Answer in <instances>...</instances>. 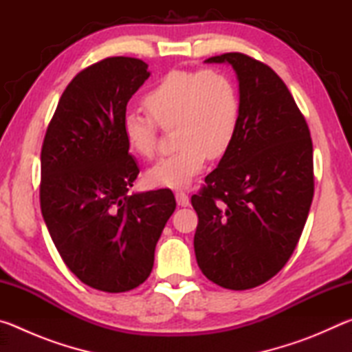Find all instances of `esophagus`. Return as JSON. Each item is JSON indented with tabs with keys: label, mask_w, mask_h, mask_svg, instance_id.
I'll list each match as a JSON object with an SVG mask.
<instances>
[{
	"label": "esophagus",
	"mask_w": 352,
	"mask_h": 352,
	"mask_svg": "<svg viewBox=\"0 0 352 352\" xmlns=\"http://www.w3.org/2000/svg\"><path fill=\"white\" fill-rule=\"evenodd\" d=\"M175 199H177V205L178 206H189V197L186 192H183V190H177L175 192Z\"/></svg>",
	"instance_id": "34e87169"
}]
</instances>
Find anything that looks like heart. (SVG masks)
I'll return each instance as SVG.
<instances>
[{"label":"heart","mask_w":352,"mask_h":352,"mask_svg":"<svg viewBox=\"0 0 352 352\" xmlns=\"http://www.w3.org/2000/svg\"><path fill=\"white\" fill-rule=\"evenodd\" d=\"M151 113L127 111L122 135L127 147L142 158L157 152L158 126L175 127L177 151L155 163L146 180L155 188L182 189L204 169L206 158L223 157L241 121V94L236 82L217 69H174L144 96Z\"/></svg>","instance_id":"obj_1"}]
</instances>
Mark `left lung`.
<instances>
[{
    "label": "left lung",
    "instance_id": "1",
    "mask_svg": "<svg viewBox=\"0 0 352 352\" xmlns=\"http://www.w3.org/2000/svg\"><path fill=\"white\" fill-rule=\"evenodd\" d=\"M205 62L233 67L242 109L230 148L190 197L195 258L210 281L245 290L275 276L300 241L314 197L312 140L270 67L241 52Z\"/></svg>",
    "mask_w": 352,
    "mask_h": 352
}]
</instances>
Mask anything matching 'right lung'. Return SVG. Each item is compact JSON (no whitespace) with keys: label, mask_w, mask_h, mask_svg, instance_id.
Masks as SVG:
<instances>
[{"label":"right lung","mask_w":352,"mask_h":352,"mask_svg":"<svg viewBox=\"0 0 352 352\" xmlns=\"http://www.w3.org/2000/svg\"><path fill=\"white\" fill-rule=\"evenodd\" d=\"M109 57L69 82L41 147L40 206L68 269L93 289L138 287L175 210L170 189L130 192L140 168L122 135L127 102L151 71Z\"/></svg>","instance_id":"right-lung-1"}]
</instances>
